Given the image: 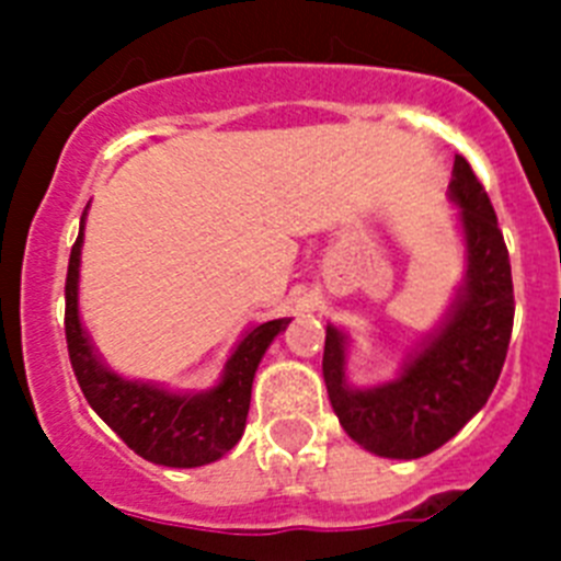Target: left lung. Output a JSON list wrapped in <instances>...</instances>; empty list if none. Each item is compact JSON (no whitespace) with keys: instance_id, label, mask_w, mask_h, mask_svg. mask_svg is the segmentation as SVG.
Returning a JSON list of instances; mask_svg holds the SVG:
<instances>
[{"instance_id":"1","label":"left lung","mask_w":561,"mask_h":561,"mask_svg":"<svg viewBox=\"0 0 561 561\" xmlns=\"http://www.w3.org/2000/svg\"><path fill=\"white\" fill-rule=\"evenodd\" d=\"M453 199L469 247L466 289L449 323L385 388L351 390L342 379L345 345L325 329L323 376L342 430L381 458L413 460L444 447L483 408L503 370L514 325L512 261L489 193L455 157Z\"/></svg>"}]
</instances>
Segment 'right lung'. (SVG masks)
I'll return each mask as SVG.
<instances>
[{
	"label": "right lung",
	"mask_w": 561,
	"mask_h": 561,
	"mask_svg": "<svg viewBox=\"0 0 561 561\" xmlns=\"http://www.w3.org/2000/svg\"><path fill=\"white\" fill-rule=\"evenodd\" d=\"M81 241L83 219L81 232L69 252L67 284H64V295H67L64 331H67L69 362L81 385V393L108 427L121 435L123 444L151 463L191 469V466L219 460L244 435L257 362L289 320H270L264 325H255L238 342V348L227 362L225 379L210 393L176 396L151 388V385H140V381H126L108 374L95 359L78 323Z\"/></svg>",
	"instance_id": "1"
}]
</instances>
